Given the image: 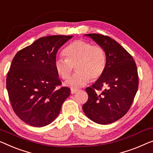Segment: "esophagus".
<instances>
[{
  "label": "esophagus",
  "mask_w": 153,
  "mask_h": 153,
  "mask_svg": "<svg viewBox=\"0 0 153 153\" xmlns=\"http://www.w3.org/2000/svg\"><path fill=\"white\" fill-rule=\"evenodd\" d=\"M77 91V89H74V88H72L71 90V94H74V93H76Z\"/></svg>",
  "instance_id": "esophagus-1"
}]
</instances>
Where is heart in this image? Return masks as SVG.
Wrapping results in <instances>:
<instances>
[{
  "mask_svg": "<svg viewBox=\"0 0 153 153\" xmlns=\"http://www.w3.org/2000/svg\"><path fill=\"white\" fill-rule=\"evenodd\" d=\"M66 59L56 58L54 69L62 79H67L76 66L77 72L68 79L66 85L73 88L84 86L103 75L106 69V56L104 49L99 45L84 40H76L64 49Z\"/></svg>",
  "mask_w": 153,
  "mask_h": 153,
  "instance_id": "1",
  "label": "heart"
}]
</instances>
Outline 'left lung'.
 <instances>
[{"label": "left lung", "instance_id": "obj_1", "mask_svg": "<svg viewBox=\"0 0 153 153\" xmlns=\"http://www.w3.org/2000/svg\"><path fill=\"white\" fill-rule=\"evenodd\" d=\"M85 36L104 49L106 65L103 75L86 88L88 98L82 109L93 122L108 124L126 115L133 104L139 84L137 66L131 55L112 38L97 33Z\"/></svg>", "mask_w": 153, "mask_h": 153}]
</instances>
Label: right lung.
Listing matches in <instances>:
<instances>
[{
	"instance_id": "right-lung-1",
	"label": "right lung",
	"mask_w": 153,
	"mask_h": 153,
	"mask_svg": "<svg viewBox=\"0 0 153 153\" xmlns=\"http://www.w3.org/2000/svg\"><path fill=\"white\" fill-rule=\"evenodd\" d=\"M73 36L40 38L15 55L6 79L11 105L16 115L30 126L51 124L60 112L71 89L54 69L58 49Z\"/></svg>"
}]
</instances>
